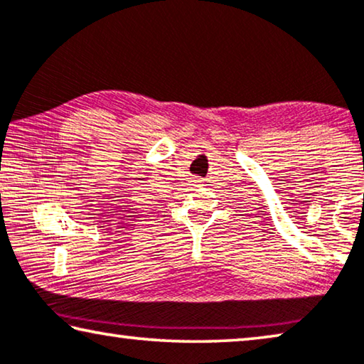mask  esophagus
<instances>
[{
  "mask_svg": "<svg viewBox=\"0 0 364 364\" xmlns=\"http://www.w3.org/2000/svg\"><path fill=\"white\" fill-rule=\"evenodd\" d=\"M191 186H193V189L200 188V186H203V180H199V178H193V180H191Z\"/></svg>",
  "mask_w": 364,
  "mask_h": 364,
  "instance_id": "obj_1",
  "label": "esophagus"
}]
</instances>
